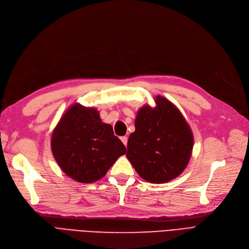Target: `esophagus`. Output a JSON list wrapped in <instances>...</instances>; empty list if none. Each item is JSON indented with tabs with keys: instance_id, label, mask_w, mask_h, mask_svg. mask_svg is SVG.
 <instances>
[{
	"instance_id": "esophagus-1",
	"label": "esophagus",
	"mask_w": 249,
	"mask_h": 249,
	"mask_svg": "<svg viewBox=\"0 0 249 249\" xmlns=\"http://www.w3.org/2000/svg\"><path fill=\"white\" fill-rule=\"evenodd\" d=\"M121 140H122V142L124 144V146H126V144H127V137H122L121 138Z\"/></svg>"
}]
</instances>
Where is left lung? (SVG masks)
Here are the masks:
<instances>
[{
	"instance_id": "obj_1",
	"label": "left lung",
	"mask_w": 249,
	"mask_h": 249,
	"mask_svg": "<svg viewBox=\"0 0 249 249\" xmlns=\"http://www.w3.org/2000/svg\"><path fill=\"white\" fill-rule=\"evenodd\" d=\"M154 100V108L145 105L138 110L126 157L142 178L161 184L184 172L194 138L186 119L171 101L162 96Z\"/></svg>"
}]
</instances>
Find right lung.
Instances as JSON below:
<instances>
[{"label": "right lung", "instance_id": "obj_1", "mask_svg": "<svg viewBox=\"0 0 249 249\" xmlns=\"http://www.w3.org/2000/svg\"><path fill=\"white\" fill-rule=\"evenodd\" d=\"M51 149L62 172L79 183L100 180L126 152L97 109L78 103L68 108L54 128Z\"/></svg>", "mask_w": 249, "mask_h": 249}]
</instances>
